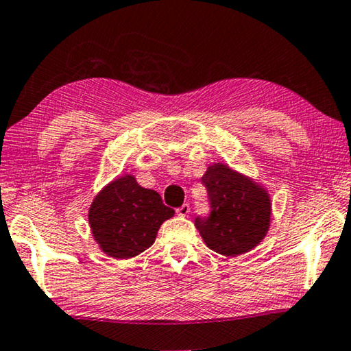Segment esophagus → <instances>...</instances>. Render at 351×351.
Masks as SVG:
<instances>
[{
    "instance_id": "34e87169",
    "label": "esophagus",
    "mask_w": 351,
    "mask_h": 351,
    "mask_svg": "<svg viewBox=\"0 0 351 351\" xmlns=\"http://www.w3.org/2000/svg\"><path fill=\"white\" fill-rule=\"evenodd\" d=\"M176 213L179 215V217H186V215L190 213V206H188V204H183V206L176 210Z\"/></svg>"
}]
</instances>
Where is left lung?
<instances>
[{
	"label": "left lung",
	"instance_id": "left-lung-1",
	"mask_svg": "<svg viewBox=\"0 0 351 351\" xmlns=\"http://www.w3.org/2000/svg\"><path fill=\"white\" fill-rule=\"evenodd\" d=\"M207 188L210 213L196 217L194 226L206 245L223 256L251 251L263 240L271 219L268 193L229 166H210L202 177Z\"/></svg>",
	"mask_w": 351,
	"mask_h": 351
}]
</instances>
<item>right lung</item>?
I'll return each mask as SVG.
<instances>
[{
  "mask_svg": "<svg viewBox=\"0 0 351 351\" xmlns=\"http://www.w3.org/2000/svg\"><path fill=\"white\" fill-rule=\"evenodd\" d=\"M174 217L154 190L138 185L133 176L112 180L89 208V226L101 251L130 258L154 245L160 226Z\"/></svg>",
  "mask_w": 351,
  "mask_h": 351,
  "instance_id": "1",
  "label": "right lung"
}]
</instances>
